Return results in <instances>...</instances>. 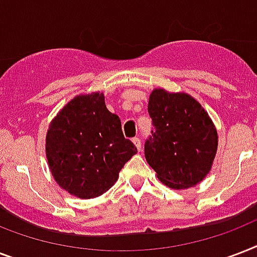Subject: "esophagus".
Segmentation results:
<instances>
[{
  "mask_svg": "<svg viewBox=\"0 0 257 257\" xmlns=\"http://www.w3.org/2000/svg\"><path fill=\"white\" fill-rule=\"evenodd\" d=\"M133 144L136 145V148L139 149V151H141V140L140 137H133Z\"/></svg>",
  "mask_w": 257,
  "mask_h": 257,
  "instance_id": "34e87169",
  "label": "esophagus"
}]
</instances>
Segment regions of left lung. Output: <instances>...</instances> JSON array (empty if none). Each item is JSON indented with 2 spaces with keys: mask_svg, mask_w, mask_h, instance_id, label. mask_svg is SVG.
Masks as SVG:
<instances>
[{
  "mask_svg": "<svg viewBox=\"0 0 257 257\" xmlns=\"http://www.w3.org/2000/svg\"><path fill=\"white\" fill-rule=\"evenodd\" d=\"M153 131L144 145L145 159L161 183L189 188L211 171L217 132L201 105L185 93L155 89L149 97Z\"/></svg>",
  "mask_w": 257,
  "mask_h": 257,
  "instance_id": "obj_1",
  "label": "left lung"
}]
</instances>
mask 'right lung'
Returning a JSON list of instances; mask_svg holds the SVG:
<instances>
[{"instance_id": "obj_1", "label": "right lung", "mask_w": 257, "mask_h": 257, "mask_svg": "<svg viewBox=\"0 0 257 257\" xmlns=\"http://www.w3.org/2000/svg\"><path fill=\"white\" fill-rule=\"evenodd\" d=\"M136 153V145L122 135L120 117L106 109L102 93L73 98L46 135L52 175L60 187L81 199L108 191Z\"/></svg>"}]
</instances>
